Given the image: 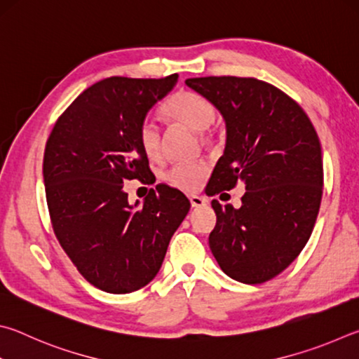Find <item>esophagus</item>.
<instances>
[{"mask_svg": "<svg viewBox=\"0 0 359 359\" xmlns=\"http://www.w3.org/2000/svg\"><path fill=\"white\" fill-rule=\"evenodd\" d=\"M190 203H191V208H203V205L208 204V199L204 196H199V194H191Z\"/></svg>", "mask_w": 359, "mask_h": 359, "instance_id": "34e87169", "label": "esophagus"}]
</instances>
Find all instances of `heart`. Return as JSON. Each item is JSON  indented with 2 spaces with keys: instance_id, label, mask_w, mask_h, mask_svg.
Listing matches in <instances>:
<instances>
[{
  "instance_id": "obj_1",
  "label": "heart",
  "mask_w": 359,
  "mask_h": 359,
  "mask_svg": "<svg viewBox=\"0 0 359 359\" xmlns=\"http://www.w3.org/2000/svg\"><path fill=\"white\" fill-rule=\"evenodd\" d=\"M163 112L169 118L187 125L194 131H203L215 118V106L204 95L193 90H179L169 96ZM208 137V136H204ZM139 144L149 158H158L161 154V131L151 118H144L137 128ZM208 174V165L204 161L177 163L165 172V180L169 185L182 191H193L201 185Z\"/></svg>"
}]
</instances>
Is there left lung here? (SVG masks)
I'll return each mask as SVG.
<instances>
[{
	"label": "left lung",
	"mask_w": 359,
	"mask_h": 359,
	"mask_svg": "<svg viewBox=\"0 0 359 359\" xmlns=\"http://www.w3.org/2000/svg\"><path fill=\"white\" fill-rule=\"evenodd\" d=\"M185 83L226 121V147L208 194L233 190L239 182L247 190L239 209L212 199L217 224L210 250L234 280H271L296 259L317 222L323 194L317 131L293 98L264 81L210 76Z\"/></svg>",
	"instance_id": "1"
}]
</instances>
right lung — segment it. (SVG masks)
Masks as SVG:
<instances>
[{
  "label": "right lung",
  "mask_w": 359,
  "mask_h": 359,
  "mask_svg": "<svg viewBox=\"0 0 359 359\" xmlns=\"http://www.w3.org/2000/svg\"><path fill=\"white\" fill-rule=\"evenodd\" d=\"M177 77L102 79L71 102L47 139L42 174L53 233L85 280L107 293L154 280L190 210L185 194L165 184L141 205L125 191L126 180L155 182L137 128Z\"/></svg>",
  "instance_id": "right-lung-1"
}]
</instances>
